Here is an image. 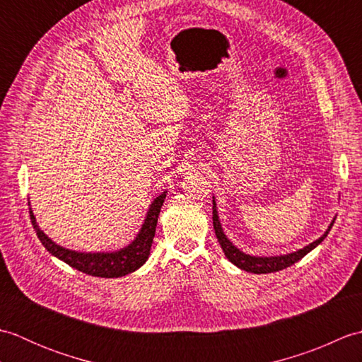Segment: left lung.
I'll list each match as a JSON object with an SVG mask.
<instances>
[{"label": "left lung", "instance_id": "left-lung-1", "mask_svg": "<svg viewBox=\"0 0 362 362\" xmlns=\"http://www.w3.org/2000/svg\"><path fill=\"white\" fill-rule=\"evenodd\" d=\"M334 219L332 221V224L328 226L325 233L322 235L319 240L313 241L308 245H305L303 249L286 253V255H275V257L249 255V253H245V252L238 249L236 245L226 236L224 228H222V224H221V219L218 216L216 201H214V196H213V227H214V233H216L218 241L221 244V249L224 250V255L227 257L230 263H233L236 267H240V269H243V271L252 272V274H271V272L281 271V269H286L294 263H297L298 259H302L306 253H310L313 249H316L317 245L325 240L327 235L329 233V230H332V227L334 224Z\"/></svg>", "mask_w": 362, "mask_h": 362}]
</instances>
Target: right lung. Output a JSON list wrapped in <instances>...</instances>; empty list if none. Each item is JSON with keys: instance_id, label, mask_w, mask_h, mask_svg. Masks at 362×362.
<instances>
[{"instance_id": "right-lung-1", "label": "right lung", "mask_w": 362, "mask_h": 362, "mask_svg": "<svg viewBox=\"0 0 362 362\" xmlns=\"http://www.w3.org/2000/svg\"><path fill=\"white\" fill-rule=\"evenodd\" d=\"M165 197L166 191L160 193L151 202L143 226L138 230L134 241L127 244L126 247L113 252H78L62 247L60 244L54 243L51 238L38 227L33 209H29V214L38 240H40V243L45 245V249L48 250L51 255L62 259L64 263L78 269V271L83 274L101 276V279H118V276H124L130 272H135L136 269H140L146 261H148L151 255V245L153 241V236H156L158 214L161 210V205L165 202Z\"/></svg>"}]
</instances>
